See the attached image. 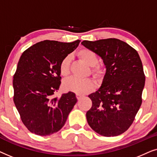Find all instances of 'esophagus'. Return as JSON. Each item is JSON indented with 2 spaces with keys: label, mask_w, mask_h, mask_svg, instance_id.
<instances>
[{
  "label": "esophagus",
  "mask_w": 157,
  "mask_h": 157,
  "mask_svg": "<svg viewBox=\"0 0 157 157\" xmlns=\"http://www.w3.org/2000/svg\"><path fill=\"white\" fill-rule=\"evenodd\" d=\"M81 97H82V96L80 95V94H76V98H78V99H80Z\"/></svg>",
  "instance_id": "esophagus-1"
}]
</instances>
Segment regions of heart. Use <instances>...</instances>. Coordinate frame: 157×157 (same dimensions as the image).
I'll return each instance as SVG.
<instances>
[{
  "mask_svg": "<svg viewBox=\"0 0 157 157\" xmlns=\"http://www.w3.org/2000/svg\"><path fill=\"white\" fill-rule=\"evenodd\" d=\"M78 56L88 65L92 66V74L96 77H101L104 74V68L102 66L96 65L98 63V56L95 52L87 48L81 49L78 52ZM71 60V56L64 57L60 63L59 71L61 76H66L70 72V63ZM95 84L91 79L79 78L71 76L66 79L63 83L64 89L78 94H85L94 89Z\"/></svg>",
  "mask_w": 157,
  "mask_h": 157,
  "instance_id": "1",
  "label": "heart"
}]
</instances>
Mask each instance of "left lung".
Listing matches in <instances>:
<instances>
[{
	"mask_svg": "<svg viewBox=\"0 0 157 157\" xmlns=\"http://www.w3.org/2000/svg\"><path fill=\"white\" fill-rule=\"evenodd\" d=\"M81 44L103 59L106 73L101 86L89 97L91 109L86 112L89 125L104 136H116L125 132L140 108L145 76L137 51L117 38Z\"/></svg>",
	"mask_w": 157,
	"mask_h": 157,
	"instance_id": "obj_1",
	"label": "left lung"
}]
</instances>
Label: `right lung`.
Returning <instances> with one entry per match:
<instances>
[{"instance_id": "right-lung-1", "label": "right lung", "mask_w": 157, "mask_h": 157, "mask_svg": "<svg viewBox=\"0 0 157 157\" xmlns=\"http://www.w3.org/2000/svg\"><path fill=\"white\" fill-rule=\"evenodd\" d=\"M71 43L46 40L22 53L13 76V101L23 123L30 132L48 136L61 129L77 102L71 91L54 97L61 85L59 66L78 47Z\"/></svg>"}]
</instances>
